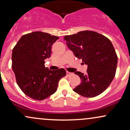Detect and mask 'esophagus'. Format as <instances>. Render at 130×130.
Segmentation results:
<instances>
[{"instance_id": "34e87169", "label": "esophagus", "mask_w": 130, "mask_h": 130, "mask_svg": "<svg viewBox=\"0 0 130 130\" xmlns=\"http://www.w3.org/2000/svg\"><path fill=\"white\" fill-rule=\"evenodd\" d=\"M72 74L71 73H70V72H68V71H67V76H70V75Z\"/></svg>"}]
</instances>
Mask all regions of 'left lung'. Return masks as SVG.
I'll return each instance as SVG.
<instances>
[{
    "label": "left lung",
    "mask_w": 130,
    "mask_h": 130,
    "mask_svg": "<svg viewBox=\"0 0 130 130\" xmlns=\"http://www.w3.org/2000/svg\"><path fill=\"white\" fill-rule=\"evenodd\" d=\"M68 47L83 63L88 65L87 73L75 72L81 84L73 91L85 98L99 96L113 80L118 65V56L111 42L102 34L85 30L65 36Z\"/></svg>",
    "instance_id": "left-lung-1"
}]
</instances>
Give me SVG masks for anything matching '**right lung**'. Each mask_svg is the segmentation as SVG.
Masks as SVG:
<instances>
[{"label":"right lung","mask_w":130,"mask_h":130,"mask_svg":"<svg viewBox=\"0 0 130 130\" xmlns=\"http://www.w3.org/2000/svg\"><path fill=\"white\" fill-rule=\"evenodd\" d=\"M58 39L35 31L22 36L12 50V68L17 84L25 94L34 100L42 101L54 94L60 79L66 76L63 68L51 71L44 65Z\"/></svg>","instance_id":"1"}]
</instances>
